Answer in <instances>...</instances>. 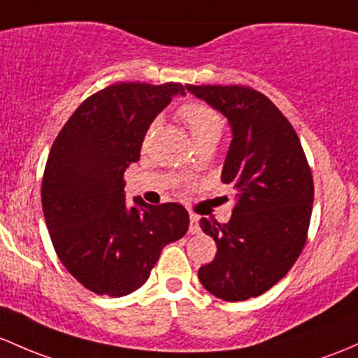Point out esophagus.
Segmentation results:
<instances>
[{
  "label": "esophagus",
  "instance_id": "esophagus-1",
  "mask_svg": "<svg viewBox=\"0 0 358 358\" xmlns=\"http://www.w3.org/2000/svg\"><path fill=\"white\" fill-rule=\"evenodd\" d=\"M189 231L192 235H195V233H199V217L195 216V214H190V228Z\"/></svg>",
  "mask_w": 358,
  "mask_h": 358
}]
</instances>
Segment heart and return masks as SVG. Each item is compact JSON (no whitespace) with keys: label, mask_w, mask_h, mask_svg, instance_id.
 Returning a JSON list of instances; mask_svg holds the SVG:
<instances>
[{"label":"heart","mask_w":358,"mask_h":358,"mask_svg":"<svg viewBox=\"0 0 358 358\" xmlns=\"http://www.w3.org/2000/svg\"><path fill=\"white\" fill-rule=\"evenodd\" d=\"M180 118L189 129L195 145L204 141H216L224 129V118L214 108L201 103H190L180 110ZM154 125L150 127V131Z\"/></svg>","instance_id":"1"}]
</instances>
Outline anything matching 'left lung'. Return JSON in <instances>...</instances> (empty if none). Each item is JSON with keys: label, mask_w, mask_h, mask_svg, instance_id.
<instances>
[{"label": "left lung", "mask_w": 358, "mask_h": 358, "mask_svg": "<svg viewBox=\"0 0 358 358\" xmlns=\"http://www.w3.org/2000/svg\"><path fill=\"white\" fill-rule=\"evenodd\" d=\"M185 87L223 113L233 134L221 182L236 190V204L228 223L199 221L217 245L199 280L227 302L254 299L285 278L306 245L310 166L292 123L264 94L243 85Z\"/></svg>", "instance_id": "left-lung-1"}]
</instances>
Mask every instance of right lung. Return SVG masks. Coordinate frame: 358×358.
<instances>
[{
	"label": "right lung",
	"instance_id": "add662e5",
	"mask_svg": "<svg viewBox=\"0 0 358 358\" xmlns=\"http://www.w3.org/2000/svg\"><path fill=\"white\" fill-rule=\"evenodd\" d=\"M182 84L120 82L87 97L52 142L43 176L44 220L66 271L97 295L141 288L161 250L189 229L176 202L125 204L123 173L141 159L145 131Z\"/></svg>",
	"mask_w": 358,
	"mask_h": 358
}]
</instances>
